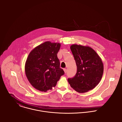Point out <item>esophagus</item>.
I'll return each mask as SVG.
<instances>
[{
  "mask_svg": "<svg viewBox=\"0 0 122 122\" xmlns=\"http://www.w3.org/2000/svg\"><path fill=\"white\" fill-rule=\"evenodd\" d=\"M63 70H64V71L65 73H67V69H63Z\"/></svg>",
  "mask_w": 122,
  "mask_h": 122,
  "instance_id": "obj_1",
  "label": "esophagus"
}]
</instances>
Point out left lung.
<instances>
[{
  "label": "left lung",
  "instance_id": "left-lung-1",
  "mask_svg": "<svg viewBox=\"0 0 122 122\" xmlns=\"http://www.w3.org/2000/svg\"><path fill=\"white\" fill-rule=\"evenodd\" d=\"M77 66L75 76L68 81L76 91L84 93L96 87L103 75L102 60L92 48L88 46L74 44L70 46Z\"/></svg>",
  "mask_w": 122,
  "mask_h": 122
}]
</instances>
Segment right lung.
I'll return each instance as SVG.
<instances>
[{"instance_id": "right-lung-1", "label": "right lung", "mask_w": 122, "mask_h": 122, "mask_svg": "<svg viewBox=\"0 0 122 122\" xmlns=\"http://www.w3.org/2000/svg\"><path fill=\"white\" fill-rule=\"evenodd\" d=\"M60 47L59 43L46 41L29 53L25 71L29 82L36 89L44 92L51 90L64 75L57 55Z\"/></svg>"}]
</instances>
